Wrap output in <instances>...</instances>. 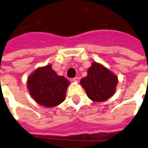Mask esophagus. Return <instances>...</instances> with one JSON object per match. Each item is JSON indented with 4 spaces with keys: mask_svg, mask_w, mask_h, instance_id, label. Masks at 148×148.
<instances>
[{
    "mask_svg": "<svg viewBox=\"0 0 148 148\" xmlns=\"http://www.w3.org/2000/svg\"><path fill=\"white\" fill-rule=\"evenodd\" d=\"M79 80H80V78L78 77H75L74 78H73V81H74V82L78 83L79 82Z\"/></svg>",
    "mask_w": 148,
    "mask_h": 148,
    "instance_id": "1",
    "label": "esophagus"
}]
</instances>
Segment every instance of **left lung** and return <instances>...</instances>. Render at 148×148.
I'll list each match as a JSON object with an SVG mask.
<instances>
[{"label": "left lung", "mask_w": 148, "mask_h": 148, "mask_svg": "<svg viewBox=\"0 0 148 148\" xmlns=\"http://www.w3.org/2000/svg\"><path fill=\"white\" fill-rule=\"evenodd\" d=\"M80 84L92 101L103 102L116 93L118 77L102 64L93 62Z\"/></svg>", "instance_id": "1"}]
</instances>
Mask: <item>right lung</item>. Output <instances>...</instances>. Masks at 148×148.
Instances as JSON below:
<instances>
[{
	"label": "right lung",
	"instance_id": "obj_1",
	"mask_svg": "<svg viewBox=\"0 0 148 148\" xmlns=\"http://www.w3.org/2000/svg\"><path fill=\"white\" fill-rule=\"evenodd\" d=\"M70 82L58 75L51 64L36 68L27 78V89L32 99L47 108L57 106L65 99Z\"/></svg>",
	"mask_w": 148,
	"mask_h": 148
}]
</instances>
